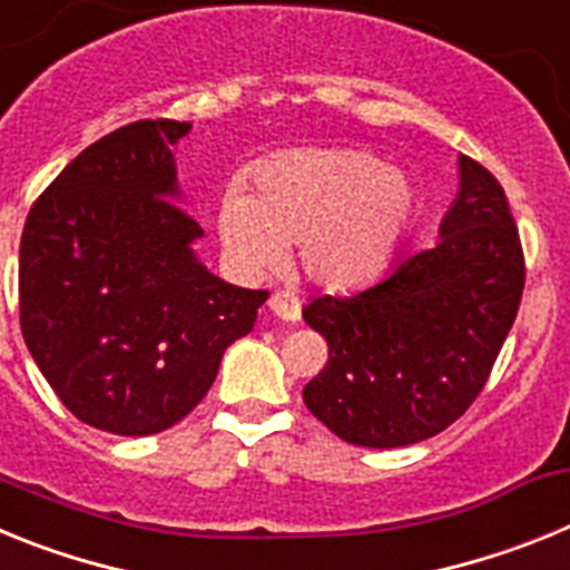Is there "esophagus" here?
Listing matches in <instances>:
<instances>
[{
  "mask_svg": "<svg viewBox=\"0 0 570 570\" xmlns=\"http://www.w3.org/2000/svg\"><path fill=\"white\" fill-rule=\"evenodd\" d=\"M268 308L274 311L279 320L285 322H299V299H296V294H291V291H274L268 299Z\"/></svg>",
  "mask_w": 570,
  "mask_h": 570,
  "instance_id": "obj_1",
  "label": "esophagus"
}]
</instances>
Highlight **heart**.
Listing matches in <instances>:
<instances>
[{"mask_svg":"<svg viewBox=\"0 0 570 570\" xmlns=\"http://www.w3.org/2000/svg\"><path fill=\"white\" fill-rule=\"evenodd\" d=\"M411 214L414 188L380 156L302 148L265 159L250 176V194L230 188L216 228L242 274H268L296 242L302 274L345 291L385 268Z\"/></svg>","mask_w":570,"mask_h":570,"instance_id":"1","label":"heart"}]
</instances>
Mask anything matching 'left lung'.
<instances>
[{"label": "left lung", "instance_id": "1", "mask_svg": "<svg viewBox=\"0 0 570 570\" xmlns=\"http://www.w3.org/2000/svg\"><path fill=\"white\" fill-rule=\"evenodd\" d=\"M460 174L434 248L302 311L328 342L302 400L345 442L402 448L445 431L482 394L517 320L525 256L505 190L471 156H460Z\"/></svg>", "mask_w": 570, "mask_h": 570}]
</instances>
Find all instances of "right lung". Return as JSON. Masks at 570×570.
Here are the masks:
<instances>
[{
  "mask_svg": "<svg viewBox=\"0 0 570 570\" xmlns=\"http://www.w3.org/2000/svg\"><path fill=\"white\" fill-rule=\"evenodd\" d=\"M176 119H139L88 145L39 194L19 242V325L79 422L148 436L188 416L268 291L228 285L190 250L174 203Z\"/></svg>",
  "mask_w": 570,
  "mask_h": 570,
  "instance_id": "right-lung-1",
  "label": "right lung"
}]
</instances>
